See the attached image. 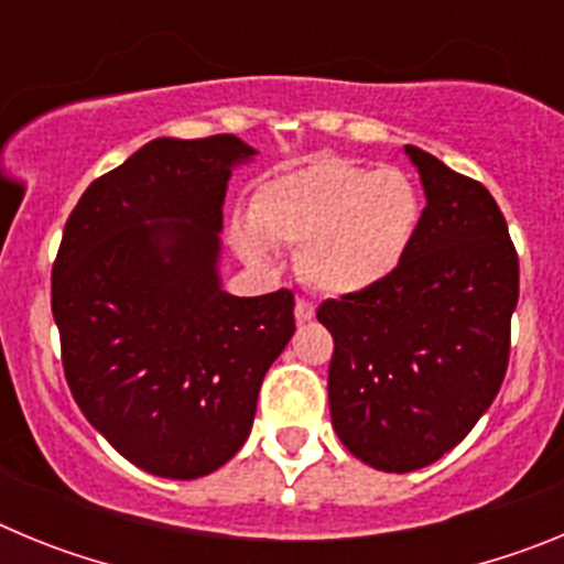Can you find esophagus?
<instances>
[{
  "mask_svg": "<svg viewBox=\"0 0 564 564\" xmlns=\"http://www.w3.org/2000/svg\"><path fill=\"white\" fill-rule=\"evenodd\" d=\"M316 316V307L307 296H296V322H311Z\"/></svg>",
  "mask_w": 564,
  "mask_h": 564,
  "instance_id": "1",
  "label": "esophagus"
}]
</instances>
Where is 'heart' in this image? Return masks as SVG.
<instances>
[{"mask_svg": "<svg viewBox=\"0 0 564 564\" xmlns=\"http://www.w3.org/2000/svg\"><path fill=\"white\" fill-rule=\"evenodd\" d=\"M421 220V188L403 169L318 158L262 183L231 242L253 265H273L279 242L302 246L299 268L313 288L358 293L403 265Z\"/></svg>", "mask_w": 564, "mask_h": 564, "instance_id": "obj_1", "label": "heart"}]
</instances>
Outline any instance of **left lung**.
Instances as JSON below:
<instances>
[{
    "label": "left lung",
    "instance_id": "1",
    "mask_svg": "<svg viewBox=\"0 0 564 564\" xmlns=\"http://www.w3.org/2000/svg\"><path fill=\"white\" fill-rule=\"evenodd\" d=\"M426 208L403 265L316 311L333 336V430L367 466L415 471L471 432L500 392L520 259L482 183L406 147Z\"/></svg>",
    "mask_w": 564,
    "mask_h": 564
}]
</instances>
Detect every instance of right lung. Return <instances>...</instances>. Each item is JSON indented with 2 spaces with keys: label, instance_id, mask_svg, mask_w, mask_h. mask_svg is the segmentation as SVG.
I'll list each match as a JSON object with an SVG mask.
<instances>
[{
  "label": "right lung",
  "instance_id": "right-lung-1",
  "mask_svg": "<svg viewBox=\"0 0 564 564\" xmlns=\"http://www.w3.org/2000/svg\"><path fill=\"white\" fill-rule=\"evenodd\" d=\"M253 149L234 134L158 138L87 186L62 234L50 305L69 392L129 463L212 475L246 443L293 293L220 288L223 200Z\"/></svg>",
  "mask_w": 564,
  "mask_h": 564
}]
</instances>
